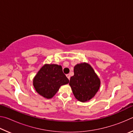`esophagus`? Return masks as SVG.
<instances>
[{
	"label": "esophagus",
	"instance_id": "esophagus-1",
	"mask_svg": "<svg viewBox=\"0 0 133 133\" xmlns=\"http://www.w3.org/2000/svg\"><path fill=\"white\" fill-rule=\"evenodd\" d=\"M66 76H67V77L69 78V80H70V76L69 74H67V75H66Z\"/></svg>",
	"mask_w": 133,
	"mask_h": 133
}]
</instances>
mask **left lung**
I'll return each mask as SVG.
<instances>
[{"label":"left lung","mask_w":133,"mask_h":133,"mask_svg":"<svg viewBox=\"0 0 133 133\" xmlns=\"http://www.w3.org/2000/svg\"><path fill=\"white\" fill-rule=\"evenodd\" d=\"M69 85L76 99L87 102L96 95L100 86V80L93 69L87 63L77 64L74 67V76Z\"/></svg>","instance_id":"left-lung-1"}]
</instances>
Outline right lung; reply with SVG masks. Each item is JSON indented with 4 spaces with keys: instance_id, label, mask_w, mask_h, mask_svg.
Instances as JSON below:
<instances>
[{
    "instance_id": "1",
    "label": "right lung",
    "mask_w": 133,
    "mask_h": 133,
    "mask_svg": "<svg viewBox=\"0 0 133 133\" xmlns=\"http://www.w3.org/2000/svg\"><path fill=\"white\" fill-rule=\"evenodd\" d=\"M69 83L61 66L46 64L37 72L33 78V84L40 96L49 99L55 95L61 85Z\"/></svg>"
}]
</instances>
